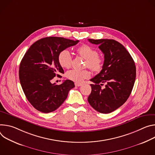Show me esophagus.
Returning a JSON list of instances; mask_svg holds the SVG:
<instances>
[{
  "instance_id": "esophagus-1",
  "label": "esophagus",
  "mask_w": 155,
  "mask_h": 155,
  "mask_svg": "<svg viewBox=\"0 0 155 155\" xmlns=\"http://www.w3.org/2000/svg\"><path fill=\"white\" fill-rule=\"evenodd\" d=\"M82 84H81V83H75V85H76V87H79V86H81V85H82Z\"/></svg>"
}]
</instances>
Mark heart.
<instances>
[{
    "mask_svg": "<svg viewBox=\"0 0 155 155\" xmlns=\"http://www.w3.org/2000/svg\"><path fill=\"white\" fill-rule=\"evenodd\" d=\"M76 51L80 56L86 60L85 66L88 67L92 71L97 73L102 70L104 64V59L98 55V51L95 48L90 45L84 44L78 47ZM58 60L62 68L68 69L71 67L72 57L69 50H63L61 51L58 54ZM66 75L68 78L70 80L76 82H81L84 79L87 78L90 73L86 70H81L74 69L69 71Z\"/></svg>",
    "mask_w": 155,
    "mask_h": 155,
    "instance_id": "heart-1",
    "label": "heart"
}]
</instances>
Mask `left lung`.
I'll return each instance as SVG.
<instances>
[{"label": "left lung", "instance_id": "obj_1", "mask_svg": "<svg viewBox=\"0 0 155 155\" xmlns=\"http://www.w3.org/2000/svg\"><path fill=\"white\" fill-rule=\"evenodd\" d=\"M88 41L98 45L105 58L101 71L91 79L95 84H91L88 101L96 111L110 113L122 106L131 94L136 77L135 63L126 48L116 41ZM104 83V88L101 87Z\"/></svg>", "mask_w": 155, "mask_h": 155}]
</instances>
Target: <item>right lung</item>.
Listing matches in <instances>:
<instances>
[{"instance_id": "obj_1", "label": "right lung", "mask_w": 155, "mask_h": 155, "mask_svg": "<svg viewBox=\"0 0 155 155\" xmlns=\"http://www.w3.org/2000/svg\"><path fill=\"white\" fill-rule=\"evenodd\" d=\"M79 42L47 37L34 42L25 54L20 65V81L28 100L37 110L44 113L56 110L74 87L71 80L57 85L52 79L64 73L58 60L59 53Z\"/></svg>"}]
</instances>
